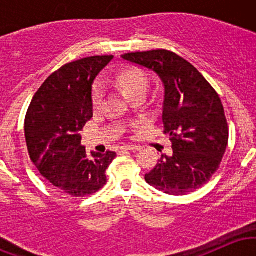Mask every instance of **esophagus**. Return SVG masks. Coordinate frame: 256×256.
Masks as SVG:
<instances>
[{
    "instance_id": "1",
    "label": "esophagus",
    "mask_w": 256,
    "mask_h": 256,
    "mask_svg": "<svg viewBox=\"0 0 256 256\" xmlns=\"http://www.w3.org/2000/svg\"><path fill=\"white\" fill-rule=\"evenodd\" d=\"M140 146H125L120 148V152H140Z\"/></svg>"
}]
</instances>
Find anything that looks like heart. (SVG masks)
<instances>
[{"instance_id": "b5f03b06", "label": "heart", "mask_w": 256, "mask_h": 256, "mask_svg": "<svg viewBox=\"0 0 256 256\" xmlns=\"http://www.w3.org/2000/svg\"><path fill=\"white\" fill-rule=\"evenodd\" d=\"M116 84L128 98H134L137 95H144L149 86L148 77L140 68H126L120 71L116 77ZM104 98V90L100 83H95L91 91V104L94 110H98Z\"/></svg>"}]
</instances>
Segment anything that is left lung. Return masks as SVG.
<instances>
[{
    "label": "left lung",
    "mask_w": 256,
    "mask_h": 256,
    "mask_svg": "<svg viewBox=\"0 0 256 256\" xmlns=\"http://www.w3.org/2000/svg\"><path fill=\"white\" fill-rule=\"evenodd\" d=\"M122 58L156 72L165 85L164 134L171 136L173 154L161 155L146 182L174 196L200 189L219 168L228 140L218 92L192 64L165 49L128 52Z\"/></svg>",
    "instance_id": "obj_1"
}]
</instances>
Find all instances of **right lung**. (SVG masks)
Segmentation results:
<instances>
[{"label": "right lung", "mask_w": 256, "mask_h": 256, "mask_svg": "<svg viewBox=\"0 0 256 256\" xmlns=\"http://www.w3.org/2000/svg\"><path fill=\"white\" fill-rule=\"evenodd\" d=\"M113 55L64 64L34 94L25 116V138L34 165L49 183L72 198L98 192L107 183L114 152L86 155L80 131L92 118L91 85Z\"/></svg>", "instance_id": "1"}]
</instances>
